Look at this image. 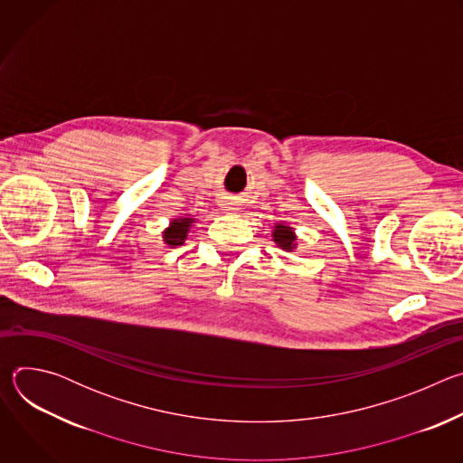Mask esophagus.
Segmentation results:
<instances>
[{
    "mask_svg": "<svg viewBox=\"0 0 463 463\" xmlns=\"http://www.w3.org/2000/svg\"><path fill=\"white\" fill-rule=\"evenodd\" d=\"M223 211H227V213H234V211H238V207H236V203H234V202H223Z\"/></svg>",
    "mask_w": 463,
    "mask_h": 463,
    "instance_id": "esophagus-1",
    "label": "esophagus"
}]
</instances>
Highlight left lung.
Instances as JSON below:
<instances>
[{"label": "left lung", "mask_w": 463, "mask_h": 463, "mask_svg": "<svg viewBox=\"0 0 463 463\" xmlns=\"http://www.w3.org/2000/svg\"><path fill=\"white\" fill-rule=\"evenodd\" d=\"M273 238L275 241L279 243V247L286 249V250H291L295 247V234L289 227H284V225H279L275 231H273Z\"/></svg>", "instance_id": "8db88e82"}]
</instances>
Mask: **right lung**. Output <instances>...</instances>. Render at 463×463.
Masks as SVG:
<instances>
[{"instance_id": "1", "label": "right lung", "mask_w": 463, "mask_h": 463, "mask_svg": "<svg viewBox=\"0 0 463 463\" xmlns=\"http://www.w3.org/2000/svg\"><path fill=\"white\" fill-rule=\"evenodd\" d=\"M190 223H192L190 218H181V220L172 222V225L163 234L165 241L170 243V245H181L184 241V238H186V229L190 227Z\"/></svg>"}]
</instances>
